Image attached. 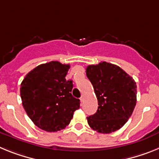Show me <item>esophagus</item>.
<instances>
[{
	"label": "esophagus",
	"instance_id": "1",
	"mask_svg": "<svg viewBox=\"0 0 159 159\" xmlns=\"http://www.w3.org/2000/svg\"><path fill=\"white\" fill-rule=\"evenodd\" d=\"M80 99V102H81V103H82V102H84V98H83V97H81V98Z\"/></svg>",
	"mask_w": 159,
	"mask_h": 159
}]
</instances>
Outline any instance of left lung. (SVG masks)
<instances>
[{
	"label": "left lung",
	"mask_w": 159,
	"mask_h": 159,
	"mask_svg": "<svg viewBox=\"0 0 159 159\" xmlns=\"http://www.w3.org/2000/svg\"><path fill=\"white\" fill-rule=\"evenodd\" d=\"M86 75L98 99V110L87 117L94 130L110 134L121 128L136 105L135 81L121 67L107 62L87 67Z\"/></svg>",
	"instance_id": "1"
}]
</instances>
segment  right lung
<instances>
[{
    "instance_id": "add662e5",
    "label": "right lung",
    "mask_w": 159,
    "mask_h": 159,
    "mask_svg": "<svg viewBox=\"0 0 159 159\" xmlns=\"http://www.w3.org/2000/svg\"><path fill=\"white\" fill-rule=\"evenodd\" d=\"M69 64L51 61L25 75L20 84L22 105L39 128L48 132L63 130L69 124L80 99L73 97L72 80H66Z\"/></svg>"
}]
</instances>
